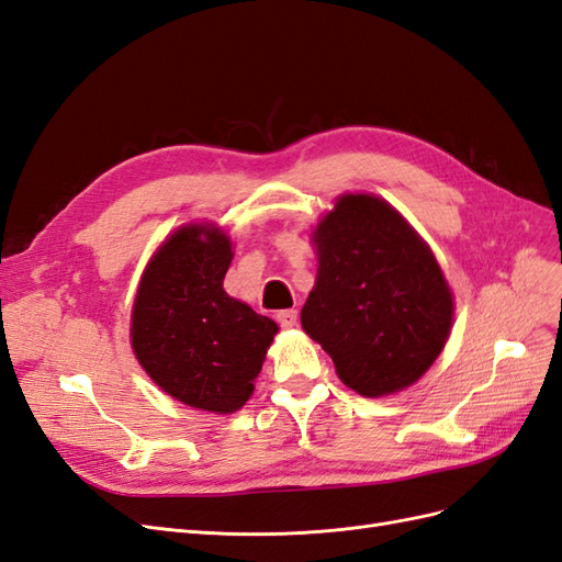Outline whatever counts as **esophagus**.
<instances>
[{
    "label": "esophagus",
    "mask_w": 562,
    "mask_h": 562,
    "mask_svg": "<svg viewBox=\"0 0 562 562\" xmlns=\"http://www.w3.org/2000/svg\"><path fill=\"white\" fill-rule=\"evenodd\" d=\"M277 321L283 328H295L297 326V312L295 310H283L277 314Z\"/></svg>",
    "instance_id": "obj_1"
}]
</instances>
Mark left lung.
Returning <instances> with one entry per match:
<instances>
[{
    "mask_svg": "<svg viewBox=\"0 0 562 562\" xmlns=\"http://www.w3.org/2000/svg\"><path fill=\"white\" fill-rule=\"evenodd\" d=\"M318 274L300 321L339 380L380 398L415 384L443 351L452 293L431 248L372 194H342L314 232Z\"/></svg>",
    "mask_w": 562,
    "mask_h": 562,
    "instance_id": "left-lung-1",
    "label": "left lung"
}]
</instances>
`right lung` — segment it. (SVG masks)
<instances>
[{
	"mask_svg": "<svg viewBox=\"0 0 562 562\" xmlns=\"http://www.w3.org/2000/svg\"><path fill=\"white\" fill-rule=\"evenodd\" d=\"M234 258L215 225H184L151 255L131 316V345L176 401L217 415L250 398L279 326L225 293Z\"/></svg>",
	"mask_w": 562,
	"mask_h": 562,
	"instance_id": "1",
	"label": "right lung"
}]
</instances>
